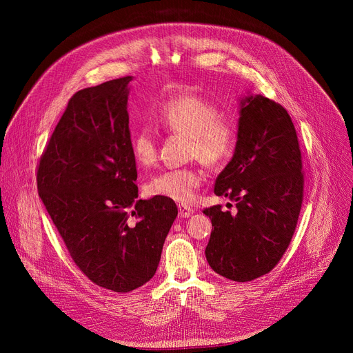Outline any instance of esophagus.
<instances>
[{"mask_svg":"<svg viewBox=\"0 0 353 353\" xmlns=\"http://www.w3.org/2000/svg\"><path fill=\"white\" fill-rule=\"evenodd\" d=\"M194 213V210L190 208V206H188V205H179V216L180 217H190L192 214Z\"/></svg>","mask_w":353,"mask_h":353,"instance_id":"esophagus-1","label":"esophagus"}]
</instances>
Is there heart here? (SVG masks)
<instances>
[{
  "instance_id": "obj_1",
  "label": "heart",
  "mask_w": 353,
  "mask_h": 353,
  "mask_svg": "<svg viewBox=\"0 0 353 353\" xmlns=\"http://www.w3.org/2000/svg\"><path fill=\"white\" fill-rule=\"evenodd\" d=\"M154 117L167 132L189 136L190 157H197L208 165H223L234 154L236 125L221 117L220 110L206 99L190 92L172 96L159 104ZM132 153L141 167L156 161L157 139L152 128L136 130L132 136ZM201 180L203 176L196 169H172L153 176L145 189L152 196L189 203L196 197Z\"/></svg>"
}]
</instances>
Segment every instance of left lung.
Segmentation results:
<instances>
[{
	"label": "left lung",
	"mask_w": 353,
	"mask_h": 353,
	"mask_svg": "<svg viewBox=\"0 0 353 353\" xmlns=\"http://www.w3.org/2000/svg\"><path fill=\"white\" fill-rule=\"evenodd\" d=\"M214 194L234 201L237 213L220 205L203 210L212 220L210 268L234 282L269 273L290 243L303 200L299 141L281 104L261 94L240 99L236 150Z\"/></svg>",
	"instance_id": "left-lung-1"
}]
</instances>
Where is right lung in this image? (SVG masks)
<instances>
[{"mask_svg":"<svg viewBox=\"0 0 353 353\" xmlns=\"http://www.w3.org/2000/svg\"><path fill=\"white\" fill-rule=\"evenodd\" d=\"M132 76L77 91L41 156L37 188L80 270L132 292L154 276L176 203L139 200L127 101Z\"/></svg>","mask_w":353,"mask_h":353,"instance_id":"add662e5","label":"right lung"}]
</instances>
